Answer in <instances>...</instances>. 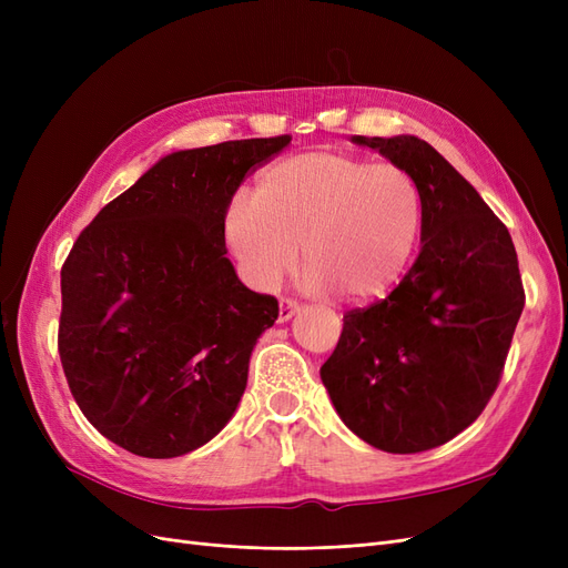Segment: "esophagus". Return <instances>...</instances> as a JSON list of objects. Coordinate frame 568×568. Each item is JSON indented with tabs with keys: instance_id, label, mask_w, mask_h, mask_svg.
Returning a JSON list of instances; mask_svg holds the SVG:
<instances>
[{
	"instance_id": "obj_1",
	"label": "esophagus",
	"mask_w": 568,
	"mask_h": 568,
	"mask_svg": "<svg viewBox=\"0 0 568 568\" xmlns=\"http://www.w3.org/2000/svg\"><path fill=\"white\" fill-rule=\"evenodd\" d=\"M298 311H301V303L298 301L282 298V303H280V322H288Z\"/></svg>"
}]
</instances>
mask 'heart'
<instances>
[{"label": "heart", "mask_w": 568, "mask_h": 568, "mask_svg": "<svg viewBox=\"0 0 568 568\" xmlns=\"http://www.w3.org/2000/svg\"><path fill=\"white\" fill-rule=\"evenodd\" d=\"M424 227L417 180L400 163L307 151L270 165L253 201L236 199L225 236L246 280L272 288L298 263L343 301L379 298L415 257Z\"/></svg>", "instance_id": "obj_1"}]
</instances>
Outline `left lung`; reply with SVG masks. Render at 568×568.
Here are the masks:
<instances>
[{
	"instance_id": "8db88e82",
	"label": "left lung",
	"mask_w": 568,
	"mask_h": 568,
	"mask_svg": "<svg viewBox=\"0 0 568 568\" xmlns=\"http://www.w3.org/2000/svg\"><path fill=\"white\" fill-rule=\"evenodd\" d=\"M407 168L424 201L422 253L390 294L343 315L322 384L355 436L409 455L476 422L503 379L526 294L503 220L412 134L353 136Z\"/></svg>"
}]
</instances>
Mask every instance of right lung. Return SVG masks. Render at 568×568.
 I'll return each mask as SVG.
<instances>
[{
	"mask_svg": "<svg viewBox=\"0 0 568 568\" xmlns=\"http://www.w3.org/2000/svg\"><path fill=\"white\" fill-rule=\"evenodd\" d=\"M291 134L170 153L106 203L61 267L59 355L82 415L151 459L192 453L242 400L248 359L280 315L239 282L225 215Z\"/></svg>",
	"mask_w": 568,
	"mask_h": 568,
	"instance_id": "add662e5",
	"label": "right lung"
}]
</instances>
